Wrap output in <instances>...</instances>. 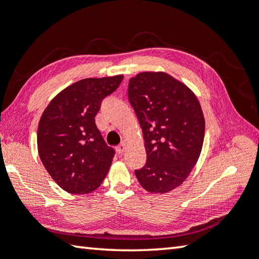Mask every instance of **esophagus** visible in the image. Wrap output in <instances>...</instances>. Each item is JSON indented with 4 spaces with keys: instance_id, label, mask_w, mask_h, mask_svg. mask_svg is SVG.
I'll use <instances>...</instances> for the list:
<instances>
[{
    "instance_id": "esophagus-1",
    "label": "esophagus",
    "mask_w": 259,
    "mask_h": 259,
    "mask_svg": "<svg viewBox=\"0 0 259 259\" xmlns=\"http://www.w3.org/2000/svg\"><path fill=\"white\" fill-rule=\"evenodd\" d=\"M125 150H126V144H125V143H122L121 145H118V146L116 147V151H117L120 154L124 153Z\"/></svg>"
}]
</instances>
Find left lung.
Returning a JSON list of instances; mask_svg holds the SVG:
<instances>
[{
  "mask_svg": "<svg viewBox=\"0 0 259 259\" xmlns=\"http://www.w3.org/2000/svg\"><path fill=\"white\" fill-rule=\"evenodd\" d=\"M128 97L144 137L147 161L135 170L141 186L166 194L186 181L202 152L205 118L196 94L162 71L137 73Z\"/></svg>",
  "mask_w": 259,
  "mask_h": 259,
  "instance_id": "1",
  "label": "left lung"
}]
</instances>
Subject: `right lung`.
I'll return each mask as SVG.
<instances>
[{
	"mask_svg": "<svg viewBox=\"0 0 259 259\" xmlns=\"http://www.w3.org/2000/svg\"><path fill=\"white\" fill-rule=\"evenodd\" d=\"M123 75L85 78L53 98L41 115L36 142L41 162L69 194H90L100 187L115 151L106 144L94 116Z\"/></svg>",
	"mask_w": 259,
	"mask_h": 259,
	"instance_id": "obj_1",
	"label": "right lung"
}]
</instances>
